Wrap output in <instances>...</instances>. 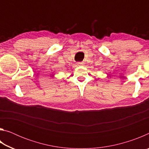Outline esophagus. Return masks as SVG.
Returning <instances> with one entry per match:
<instances>
[{
  "label": "esophagus",
  "mask_w": 149,
  "mask_h": 149,
  "mask_svg": "<svg viewBox=\"0 0 149 149\" xmlns=\"http://www.w3.org/2000/svg\"><path fill=\"white\" fill-rule=\"evenodd\" d=\"M77 65H84V62H78V63H77Z\"/></svg>",
  "instance_id": "esophagus-1"
}]
</instances>
